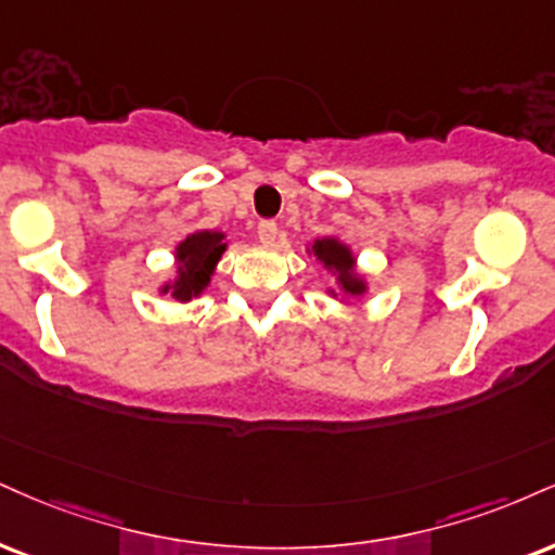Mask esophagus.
Segmentation results:
<instances>
[{"label": "esophagus", "mask_w": 555, "mask_h": 555, "mask_svg": "<svg viewBox=\"0 0 555 555\" xmlns=\"http://www.w3.org/2000/svg\"><path fill=\"white\" fill-rule=\"evenodd\" d=\"M258 240L263 245H273V240H276V232H279V227H276V222H273V219H263V222H258Z\"/></svg>", "instance_id": "1"}]
</instances>
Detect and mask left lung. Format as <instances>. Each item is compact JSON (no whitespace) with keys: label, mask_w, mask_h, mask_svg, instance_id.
<instances>
[{"label":"left lung","mask_w":555,"mask_h":555,"mask_svg":"<svg viewBox=\"0 0 555 555\" xmlns=\"http://www.w3.org/2000/svg\"><path fill=\"white\" fill-rule=\"evenodd\" d=\"M312 250H315V256L323 260V263L328 266V269H336L338 271V279H341L344 292H349V295H362L364 284L359 282L357 276H351L353 258H351V253L346 250L341 243H336V240H315Z\"/></svg>","instance_id":"left-lung-1"}]
</instances>
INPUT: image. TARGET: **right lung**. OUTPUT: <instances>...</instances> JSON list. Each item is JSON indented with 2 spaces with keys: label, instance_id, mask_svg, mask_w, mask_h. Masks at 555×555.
Wrapping results in <instances>:
<instances>
[{
  "label": "right lung",
  "instance_id": "1",
  "mask_svg": "<svg viewBox=\"0 0 555 555\" xmlns=\"http://www.w3.org/2000/svg\"><path fill=\"white\" fill-rule=\"evenodd\" d=\"M222 232H196V235L185 237V243L178 245V279L172 284V297L180 302H189L191 297L202 295V289L209 284L219 256H222L227 245L222 243ZM170 286H165L168 292Z\"/></svg>",
  "mask_w": 555,
  "mask_h": 555
}]
</instances>
